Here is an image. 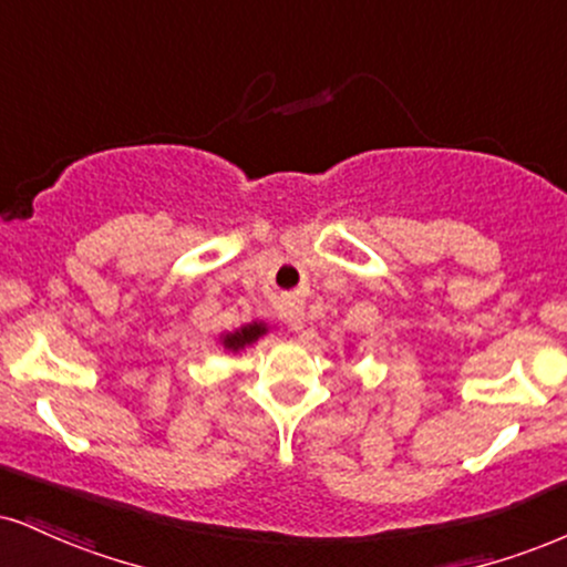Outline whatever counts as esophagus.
Here are the masks:
<instances>
[{"instance_id":"esophagus-1","label":"esophagus","mask_w":567,"mask_h":567,"mask_svg":"<svg viewBox=\"0 0 567 567\" xmlns=\"http://www.w3.org/2000/svg\"><path fill=\"white\" fill-rule=\"evenodd\" d=\"M279 317H282L285 322H288L296 332L303 330V327H306L303 306H298V303H292V301H285L282 306H279Z\"/></svg>"}]
</instances>
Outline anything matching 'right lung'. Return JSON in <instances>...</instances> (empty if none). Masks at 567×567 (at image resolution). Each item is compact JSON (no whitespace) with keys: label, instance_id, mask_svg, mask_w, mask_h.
<instances>
[{"label":"right lung","instance_id":"right-lung-1","mask_svg":"<svg viewBox=\"0 0 567 567\" xmlns=\"http://www.w3.org/2000/svg\"><path fill=\"white\" fill-rule=\"evenodd\" d=\"M266 332H269V324L266 322H250V324H243L237 327V330L231 332H221V338H218V343L224 346V351H243L245 346H254L258 338H264Z\"/></svg>","mask_w":567,"mask_h":567}]
</instances>
